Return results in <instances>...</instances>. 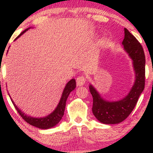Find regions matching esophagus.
<instances>
[{"instance_id":"34e87169","label":"esophagus","mask_w":153,"mask_h":153,"mask_svg":"<svg viewBox=\"0 0 153 153\" xmlns=\"http://www.w3.org/2000/svg\"><path fill=\"white\" fill-rule=\"evenodd\" d=\"M85 81H86V79H85L84 76H79L76 78V85L79 86H81V85H84Z\"/></svg>"}]
</instances>
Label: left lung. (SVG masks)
I'll list each match as a JSON object with an SVG mask.
<instances>
[{"label":"left lung","mask_w":153,"mask_h":153,"mask_svg":"<svg viewBox=\"0 0 153 153\" xmlns=\"http://www.w3.org/2000/svg\"><path fill=\"white\" fill-rule=\"evenodd\" d=\"M124 30L125 37L122 45L125 52L132 60L135 73L134 83L130 91L123 99L108 101L104 99L94 86L91 84L89 85L93 100V115L104 124H118L125 120L134 108L145 87L146 58L143 47L127 28H124Z\"/></svg>","instance_id":"left-lung-1"}]
</instances>
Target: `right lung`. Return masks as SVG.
Returning <instances> with one entry per match:
<instances>
[{
	"label": "right lung",
	"instance_id": "1",
	"mask_svg": "<svg viewBox=\"0 0 153 153\" xmlns=\"http://www.w3.org/2000/svg\"><path fill=\"white\" fill-rule=\"evenodd\" d=\"M30 28H28L25 30L23 31V32L14 39V41H15L16 39H17L20 36H22L24 33H26V31ZM75 88H76V81H75L74 79H71L70 81H68V83H67L65 87L63 92H62V93L61 98H60L59 103H58V106H56V109L54 110L53 112L51 113L49 115H48V116L45 117H43V118H33V117L27 116L26 114H25V113L22 111L17 107V106L14 104V102L12 101V98L10 97V94H8V95H9L10 99L12 100V102L13 103L14 107H15L16 111H17V112L19 114L20 116L22 117V118L24 119L26 122L29 123V124L31 125H33V126L38 127L39 129H47L55 127L56 125L60 122V120H61L62 116H63L64 115L67 99H68L70 93L72 91H74Z\"/></svg>",
	"mask_w": 153,
	"mask_h": 153
}]
</instances>
